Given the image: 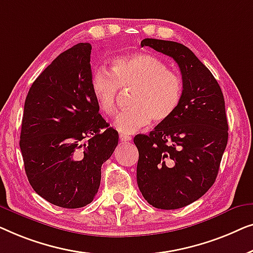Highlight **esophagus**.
<instances>
[{
    "label": "esophagus",
    "mask_w": 253,
    "mask_h": 253,
    "mask_svg": "<svg viewBox=\"0 0 253 253\" xmlns=\"http://www.w3.org/2000/svg\"><path fill=\"white\" fill-rule=\"evenodd\" d=\"M119 138H120V141H122V142H128V141L131 140L130 136H128V135H125V134H120Z\"/></svg>",
    "instance_id": "1"
}]
</instances>
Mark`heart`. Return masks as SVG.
I'll return each mask as SVG.
<instances>
[{
  "label": "heart",
  "instance_id": "b5f03b06",
  "mask_svg": "<svg viewBox=\"0 0 253 253\" xmlns=\"http://www.w3.org/2000/svg\"><path fill=\"white\" fill-rule=\"evenodd\" d=\"M111 72L98 67L91 76V91L98 109L105 116L117 110L119 88L135 89L131 109L117 116L115 126L120 133L134 134L151 119L163 123L173 116L183 97V81L157 57L135 52L112 60Z\"/></svg>",
  "mask_w": 253,
  "mask_h": 253
}]
</instances>
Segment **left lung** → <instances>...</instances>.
I'll return each instance as SVG.
<instances>
[{"instance_id": "left-lung-1", "label": "left lung", "mask_w": 253, "mask_h": 253, "mask_svg": "<svg viewBox=\"0 0 253 253\" xmlns=\"http://www.w3.org/2000/svg\"><path fill=\"white\" fill-rule=\"evenodd\" d=\"M141 45L175 60L183 97L170 118L134 137L137 186L154 208L180 209L201 198L218 175L228 141L225 99L213 74L186 45L157 39Z\"/></svg>"}]
</instances>
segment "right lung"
I'll list each match as a JSON object with an SVG mask.
<instances>
[{"mask_svg": "<svg viewBox=\"0 0 253 253\" xmlns=\"http://www.w3.org/2000/svg\"><path fill=\"white\" fill-rule=\"evenodd\" d=\"M90 43L60 54L25 99L20 150L35 193L65 209L92 202L101 167L118 145V131L99 115L91 91Z\"/></svg>", "mask_w": 253, "mask_h": 253, "instance_id": "1", "label": "right lung"}]
</instances>
